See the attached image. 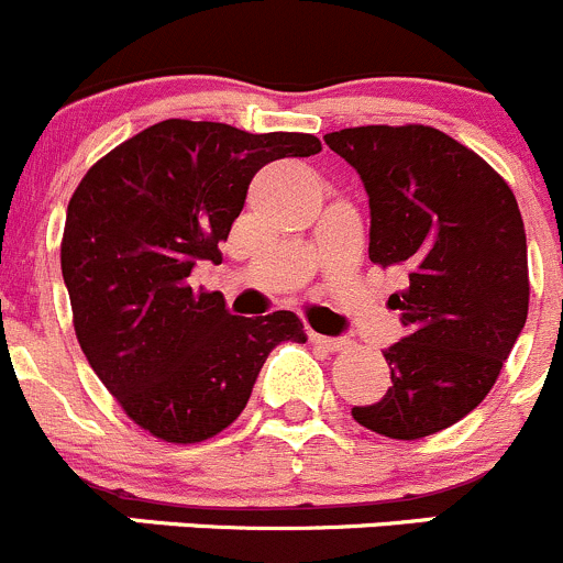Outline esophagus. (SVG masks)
Listing matches in <instances>:
<instances>
[{"label":"esophagus","instance_id":"obj_1","mask_svg":"<svg viewBox=\"0 0 563 563\" xmlns=\"http://www.w3.org/2000/svg\"><path fill=\"white\" fill-rule=\"evenodd\" d=\"M310 340L327 351H345L351 345V340H345V338H327V334H316V332L310 334Z\"/></svg>","mask_w":563,"mask_h":563}]
</instances>
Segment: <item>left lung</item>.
I'll list each match as a JSON object with an SVG mask.
<instances>
[{"label": "left lung", "instance_id": "1", "mask_svg": "<svg viewBox=\"0 0 563 563\" xmlns=\"http://www.w3.org/2000/svg\"><path fill=\"white\" fill-rule=\"evenodd\" d=\"M323 141L371 198V261L408 277L389 297L406 327L384 351L391 387L351 417L389 439H424L485 400L526 327L518 201L476 152L428 124L345 128Z\"/></svg>", "mask_w": 563, "mask_h": 563}]
</instances>
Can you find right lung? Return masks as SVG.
Wrapping results in <instances>:
<instances>
[{"label": "right lung", "mask_w": 563, "mask_h": 563, "mask_svg": "<svg viewBox=\"0 0 563 563\" xmlns=\"http://www.w3.org/2000/svg\"><path fill=\"white\" fill-rule=\"evenodd\" d=\"M310 133H245L166 119L100 157L67 203L62 277L73 327L106 389L168 444L218 435L245 411L266 356L305 343L291 310L231 316L223 294L192 291L198 261H220L250 179L310 157Z\"/></svg>", "instance_id": "obj_1"}]
</instances>
